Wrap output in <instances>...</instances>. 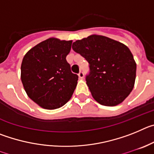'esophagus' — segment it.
<instances>
[{"label":"esophagus","mask_w":154,"mask_h":154,"mask_svg":"<svg viewBox=\"0 0 154 154\" xmlns=\"http://www.w3.org/2000/svg\"><path fill=\"white\" fill-rule=\"evenodd\" d=\"M79 79H82L84 78V73L82 71H80L79 72Z\"/></svg>","instance_id":"34e87169"}]
</instances>
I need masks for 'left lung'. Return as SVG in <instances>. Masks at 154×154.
I'll return each instance as SVG.
<instances>
[{"label": "left lung", "mask_w": 154, "mask_h": 154, "mask_svg": "<svg viewBox=\"0 0 154 154\" xmlns=\"http://www.w3.org/2000/svg\"><path fill=\"white\" fill-rule=\"evenodd\" d=\"M72 49L89 62L86 84L99 104L115 106L130 95L135 83L137 65L127 46L92 35L73 42Z\"/></svg>", "instance_id": "obj_1"}]
</instances>
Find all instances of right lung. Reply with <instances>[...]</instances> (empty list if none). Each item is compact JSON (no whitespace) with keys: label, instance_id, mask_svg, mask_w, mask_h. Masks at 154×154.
<instances>
[{"label":"right lung","instance_id":"add662e5","mask_svg":"<svg viewBox=\"0 0 154 154\" xmlns=\"http://www.w3.org/2000/svg\"><path fill=\"white\" fill-rule=\"evenodd\" d=\"M72 43L51 38L32 48L23 58V86L28 97L42 108H60L74 92L79 76L71 72L66 61Z\"/></svg>","mask_w":154,"mask_h":154}]
</instances>
